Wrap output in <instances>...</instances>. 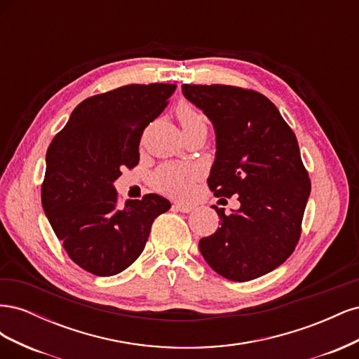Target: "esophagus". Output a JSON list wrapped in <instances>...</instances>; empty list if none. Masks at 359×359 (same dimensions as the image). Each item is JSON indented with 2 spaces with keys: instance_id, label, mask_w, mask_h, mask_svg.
I'll return each mask as SVG.
<instances>
[{
  "instance_id": "1",
  "label": "esophagus",
  "mask_w": 359,
  "mask_h": 359,
  "mask_svg": "<svg viewBox=\"0 0 359 359\" xmlns=\"http://www.w3.org/2000/svg\"><path fill=\"white\" fill-rule=\"evenodd\" d=\"M173 210L175 211H180V212H190L194 210V205L193 203H186V202H175L172 206Z\"/></svg>"
}]
</instances>
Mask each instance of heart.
Returning <instances> with one entry per match:
<instances>
[{"label": "heart", "mask_w": 359, "mask_h": 359, "mask_svg": "<svg viewBox=\"0 0 359 359\" xmlns=\"http://www.w3.org/2000/svg\"><path fill=\"white\" fill-rule=\"evenodd\" d=\"M177 115L182 130L205 124L202 115L193 106L182 103L178 106ZM198 178L196 168L189 165H166L161 166L153 177L154 187L172 196H182L191 190L194 181Z\"/></svg>", "instance_id": "1"}]
</instances>
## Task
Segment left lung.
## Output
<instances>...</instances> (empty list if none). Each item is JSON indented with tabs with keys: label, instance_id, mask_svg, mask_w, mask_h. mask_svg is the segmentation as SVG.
<instances>
[{
	"label": "left lung",
	"instance_id": "obj_1",
	"mask_svg": "<svg viewBox=\"0 0 359 359\" xmlns=\"http://www.w3.org/2000/svg\"><path fill=\"white\" fill-rule=\"evenodd\" d=\"M181 88L214 127L210 189L217 198L238 194L241 203L232 214L212 205L222 226L199 241L201 253L224 278L248 281L268 274L295 250L310 196L295 133L260 93L231 85Z\"/></svg>",
	"mask_w": 359,
	"mask_h": 359
}]
</instances>
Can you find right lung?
<instances>
[{
	"mask_svg": "<svg viewBox=\"0 0 359 359\" xmlns=\"http://www.w3.org/2000/svg\"><path fill=\"white\" fill-rule=\"evenodd\" d=\"M173 83L126 85L74 107L46 153L41 205L70 259L88 273L109 277L144 252L151 224L170 208L160 194L116 203L114 182L135 168L145 127L163 112Z\"/></svg>",
	"mask_w": 359,
	"mask_h": 359,
	"instance_id": "right-lung-1",
	"label": "right lung"
}]
</instances>
